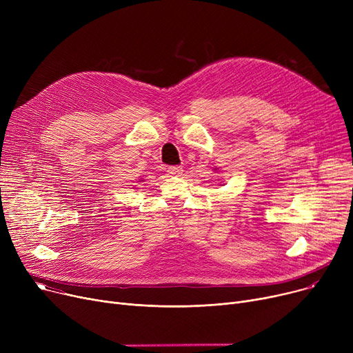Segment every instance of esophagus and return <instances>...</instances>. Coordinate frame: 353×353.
Segmentation results:
<instances>
[{
  "label": "esophagus",
  "mask_w": 353,
  "mask_h": 353,
  "mask_svg": "<svg viewBox=\"0 0 353 353\" xmlns=\"http://www.w3.org/2000/svg\"><path fill=\"white\" fill-rule=\"evenodd\" d=\"M167 173H169L170 176H180L183 173V169H181V165H170L169 169H167Z\"/></svg>",
  "instance_id": "1"
}]
</instances>
